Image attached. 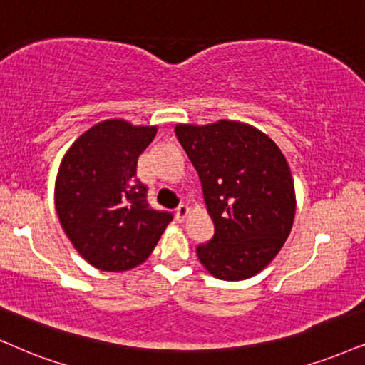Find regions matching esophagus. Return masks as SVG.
I'll return each instance as SVG.
<instances>
[{
  "mask_svg": "<svg viewBox=\"0 0 365 365\" xmlns=\"http://www.w3.org/2000/svg\"><path fill=\"white\" fill-rule=\"evenodd\" d=\"M187 214H188V207L187 205H178L177 210H175V219L182 222V220H185Z\"/></svg>",
  "mask_w": 365,
  "mask_h": 365,
  "instance_id": "esophagus-1",
  "label": "esophagus"
}]
</instances>
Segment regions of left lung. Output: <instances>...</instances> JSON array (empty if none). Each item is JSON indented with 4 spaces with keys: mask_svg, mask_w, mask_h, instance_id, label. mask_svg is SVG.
I'll list each match as a JSON object with an SVG mask.
<instances>
[{
    "mask_svg": "<svg viewBox=\"0 0 365 365\" xmlns=\"http://www.w3.org/2000/svg\"><path fill=\"white\" fill-rule=\"evenodd\" d=\"M180 145L195 167L214 236L197 256L215 278L259 273L283 247L294 219L288 161L273 140L236 121L177 124Z\"/></svg>",
    "mask_w": 365,
    "mask_h": 365,
    "instance_id": "1",
    "label": "left lung"
}]
</instances>
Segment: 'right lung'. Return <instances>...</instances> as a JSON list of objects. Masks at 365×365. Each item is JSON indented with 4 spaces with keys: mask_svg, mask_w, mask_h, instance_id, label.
<instances>
[{
    "mask_svg": "<svg viewBox=\"0 0 365 365\" xmlns=\"http://www.w3.org/2000/svg\"><path fill=\"white\" fill-rule=\"evenodd\" d=\"M155 126L110 119L79 136L63 156L55 182V209L79 255L103 271L131 269L151 255L172 212L148 204L136 177Z\"/></svg>",
    "mask_w": 365,
    "mask_h": 365,
    "instance_id": "right-lung-1",
    "label": "right lung"
}]
</instances>
